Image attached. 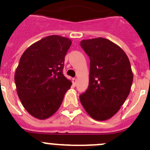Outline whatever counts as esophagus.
I'll list each match as a JSON object with an SVG mask.
<instances>
[{"label":"esophagus","instance_id":"1","mask_svg":"<svg viewBox=\"0 0 150 150\" xmlns=\"http://www.w3.org/2000/svg\"><path fill=\"white\" fill-rule=\"evenodd\" d=\"M72 82L74 86H76V82H77V79H76V78H74V79H72Z\"/></svg>","mask_w":150,"mask_h":150}]
</instances>
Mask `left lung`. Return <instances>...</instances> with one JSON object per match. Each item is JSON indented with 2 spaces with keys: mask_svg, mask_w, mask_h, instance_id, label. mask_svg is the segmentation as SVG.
Here are the masks:
<instances>
[{
  "mask_svg": "<svg viewBox=\"0 0 150 150\" xmlns=\"http://www.w3.org/2000/svg\"><path fill=\"white\" fill-rule=\"evenodd\" d=\"M90 59L89 84L79 96L87 113L96 120L115 115L129 94L133 74L128 56L116 44L104 38L81 41Z\"/></svg>",
  "mask_w": 150,
  "mask_h": 150,
  "instance_id": "8db88e82",
  "label": "left lung"
}]
</instances>
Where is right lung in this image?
Wrapping results in <instances>:
<instances>
[{
    "label": "right lung",
    "mask_w": 150,
    "mask_h": 150,
    "mask_svg": "<svg viewBox=\"0 0 150 150\" xmlns=\"http://www.w3.org/2000/svg\"><path fill=\"white\" fill-rule=\"evenodd\" d=\"M69 38L49 35L30 45L22 54L15 74L19 99L29 114L50 117L61 105L71 82L63 74Z\"/></svg>",
    "instance_id": "1"
}]
</instances>
